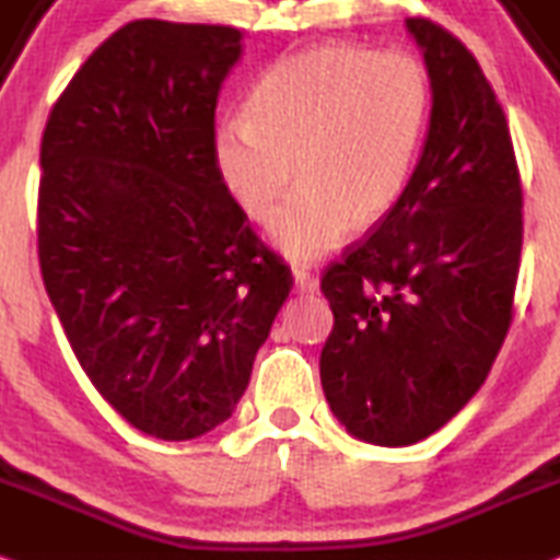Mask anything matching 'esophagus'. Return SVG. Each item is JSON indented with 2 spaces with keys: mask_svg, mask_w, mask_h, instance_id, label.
I'll return each instance as SVG.
<instances>
[{
  "mask_svg": "<svg viewBox=\"0 0 560 560\" xmlns=\"http://www.w3.org/2000/svg\"><path fill=\"white\" fill-rule=\"evenodd\" d=\"M293 280H295V291L299 293L317 291V278H314V275H308L304 267H293Z\"/></svg>",
  "mask_w": 560,
  "mask_h": 560,
  "instance_id": "esophagus-1",
  "label": "esophagus"
}]
</instances>
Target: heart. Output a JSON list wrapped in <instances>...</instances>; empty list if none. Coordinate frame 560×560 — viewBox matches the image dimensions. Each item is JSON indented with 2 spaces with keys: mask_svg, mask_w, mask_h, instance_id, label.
Listing matches in <instances>:
<instances>
[{
  "mask_svg": "<svg viewBox=\"0 0 560 560\" xmlns=\"http://www.w3.org/2000/svg\"><path fill=\"white\" fill-rule=\"evenodd\" d=\"M432 117V78L409 51L317 44L275 59L243 102V120L212 133L230 199L265 222L293 261H314L353 230H370L409 186Z\"/></svg>",
  "mask_w": 560,
  "mask_h": 560,
  "instance_id": "heart-1",
  "label": "heart"
}]
</instances>
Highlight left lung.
Returning a JSON list of instances; mask_svg holds the SVG:
<instances>
[{
  "label": "left lung",
  "mask_w": 560,
  "mask_h": 560,
  "mask_svg": "<svg viewBox=\"0 0 560 560\" xmlns=\"http://www.w3.org/2000/svg\"><path fill=\"white\" fill-rule=\"evenodd\" d=\"M406 28L432 78L424 151L396 209L322 272L335 317L322 390L353 438L393 448L430 438L482 387L514 319L524 235L490 81L443 25Z\"/></svg>",
  "instance_id": "left-lung-1"
}]
</instances>
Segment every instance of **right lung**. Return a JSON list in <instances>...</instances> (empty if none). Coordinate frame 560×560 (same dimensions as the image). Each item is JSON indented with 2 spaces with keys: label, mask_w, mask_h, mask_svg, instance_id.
<instances>
[{
  "label": "right lung",
  "mask_w": 560,
  "mask_h": 560,
  "mask_svg": "<svg viewBox=\"0 0 560 560\" xmlns=\"http://www.w3.org/2000/svg\"><path fill=\"white\" fill-rule=\"evenodd\" d=\"M238 57L230 25L133 20L72 75L42 138L44 288L98 396L160 440L225 422L293 288L212 162Z\"/></svg>",
  "instance_id": "right-lung-1"
}]
</instances>
